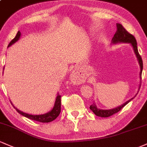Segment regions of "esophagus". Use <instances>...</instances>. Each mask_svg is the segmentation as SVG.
Returning <instances> with one entry per match:
<instances>
[{
  "mask_svg": "<svg viewBox=\"0 0 147 147\" xmlns=\"http://www.w3.org/2000/svg\"><path fill=\"white\" fill-rule=\"evenodd\" d=\"M75 75H75V74L74 73V72H73V73L71 74V77H72V80H73L75 78Z\"/></svg>",
  "mask_w": 147,
  "mask_h": 147,
  "instance_id": "esophagus-1",
  "label": "esophagus"
}]
</instances>
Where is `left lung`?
I'll return each instance as SVG.
<instances>
[{
    "label": "left lung",
    "mask_w": 147,
    "mask_h": 147,
    "mask_svg": "<svg viewBox=\"0 0 147 147\" xmlns=\"http://www.w3.org/2000/svg\"><path fill=\"white\" fill-rule=\"evenodd\" d=\"M117 30L116 31L115 34H114V37H113L112 40V44H117V43H130V45L133 46L134 52H135V55H136L137 59H138V62H139L140 66V77L141 79L142 77V72L143 69V63H142V59L141 56L140 55L139 52H138V46H137V41L135 40V37L133 36V35L129 33L125 28H123V26L120 24H117ZM140 88V86L139 89ZM133 99V98H132ZM129 100L128 101L123 103L122 105L119 106V107L114 108V109H99L96 107V104L93 103L92 104L91 106H90V109L91 111H93V112L96 114L98 117H109L110 116L113 115V114H116L121 109L123 108L124 106L126 105L128 103L131 101V100Z\"/></svg>",
    "instance_id": "obj_1"
}]
</instances>
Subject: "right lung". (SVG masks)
Here are the masks:
<instances>
[{"label": "right lung", "instance_id": "add662e5", "mask_svg": "<svg viewBox=\"0 0 147 147\" xmlns=\"http://www.w3.org/2000/svg\"><path fill=\"white\" fill-rule=\"evenodd\" d=\"M21 36V33L20 31H18V33H17L16 35L15 38H14L9 43L8 45V47H10L11 45H12L14 43H15L16 42L18 41L20 38ZM61 96L58 93L57 95V97L56 98V101H55V104H54V107L53 109H51L50 112H49L48 113H46V114H40V115H33V114H27V113H24L22 111L19 110L17 108H16L14 106L12 105V106L14 107V109L17 111V112L19 113L21 115L24 116V117H26V118L31 119V120H34V121H39V122H42V123H49V122L52 121H54V119H56L58 117V116L59 115L61 112Z\"/></svg>", "mask_w": 147, "mask_h": 147}]
</instances>
